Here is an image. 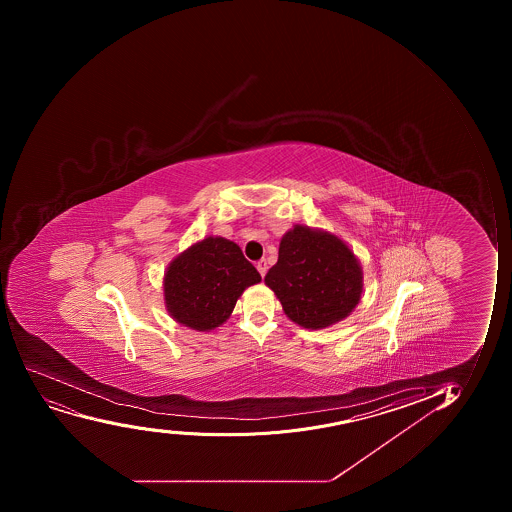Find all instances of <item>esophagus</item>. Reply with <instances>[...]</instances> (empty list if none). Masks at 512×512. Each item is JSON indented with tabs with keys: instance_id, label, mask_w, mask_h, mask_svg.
<instances>
[{
	"instance_id": "34e87169",
	"label": "esophagus",
	"mask_w": 512,
	"mask_h": 512,
	"mask_svg": "<svg viewBox=\"0 0 512 512\" xmlns=\"http://www.w3.org/2000/svg\"><path fill=\"white\" fill-rule=\"evenodd\" d=\"M257 270H259V274L262 275V277H265V274H267V260H259V262H257Z\"/></svg>"
}]
</instances>
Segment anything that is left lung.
<instances>
[{"mask_svg": "<svg viewBox=\"0 0 512 512\" xmlns=\"http://www.w3.org/2000/svg\"><path fill=\"white\" fill-rule=\"evenodd\" d=\"M285 315L304 329H325L352 314L364 274L349 245L334 233L294 225L280 240L279 260L265 275Z\"/></svg>", "mask_w": 512, "mask_h": 512, "instance_id": "left-lung-1", "label": "left lung"}]
</instances>
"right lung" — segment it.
I'll use <instances>...</instances> for the list:
<instances>
[{"instance_id":"1","label":"right lung","mask_w":512,"mask_h":512,"mask_svg":"<svg viewBox=\"0 0 512 512\" xmlns=\"http://www.w3.org/2000/svg\"><path fill=\"white\" fill-rule=\"evenodd\" d=\"M260 280L237 243L203 238L168 265L163 277L165 309L178 324L210 332L227 322L243 290Z\"/></svg>"}]
</instances>
